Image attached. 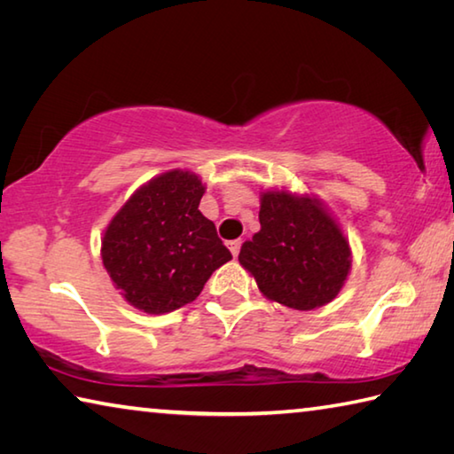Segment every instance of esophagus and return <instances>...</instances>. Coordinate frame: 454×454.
Returning <instances> with one entry per match:
<instances>
[{"mask_svg":"<svg viewBox=\"0 0 454 454\" xmlns=\"http://www.w3.org/2000/svg\"><path fill=\"white\" fill-rule=\"evenodd\" d=\"M240 246H242L240 238H238V240H230L228 242V248H230V252H232V256H238V252H240Z\"/></svg>","mask_w":454,"mask_h":454,"instance_id":"obj_1","label":"esophagus"}]
</instances>
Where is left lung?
<instances>
[{"label": "left lung", "mask_w": 454, "mask_h": 454, "mask_svg": "<svg viewBox=\"0 0 454 454\" xmlns=\"http://www.w3.org/2000/svg\"><path fill=\"white\" fill-rule=\"evenodd\" d=\"M258 218L260 232L242 244L238 260L260 292L296 310L336 298L350 270V248L318 200L264 192Z\"/></svg>", "instance_id": "obj_1"}]
</instances>
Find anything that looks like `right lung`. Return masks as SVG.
<instances>
[{"instance_id":"1","label":"right lung","mask_w":454,"mask_h":454,"mask_svg":"<svg viewBox=\"0 0 454 454\" xmlns=\"http://www.w3.org/2000/svg\"><path fill=\"white\" fill-rule=\"evenodd\" d=\"M202 180L172 170L121 206L102 240L107 274L126 301L148 314L196 301L212 272L232 260L214 222L198 210Z\"/></svg>"}]
</instances>
